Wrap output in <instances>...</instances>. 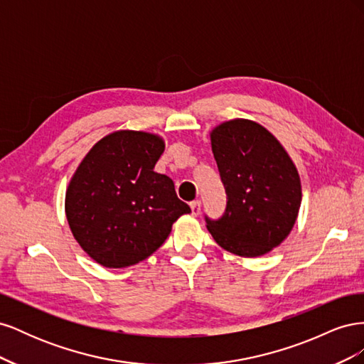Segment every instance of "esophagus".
I'll list each match as a JSON object with an SVG mask.
<instances>
[{
  "label": "esophagus",
  "mask_w": 364,
  "mask_h": 364,
  "mask_svg": "<svg viewBox=\"0 0 364 364\" xmlns=\"http://www.w3.org/2000/svg\"><path fill=\"white\" fill-rule=\"evenodd\" d=\"M190 208H191V214L193 215H199L200 214V202L199 200H194L190 203Z\"/></svg>",
  "instance_id": "34e87169"
}]
</instances>
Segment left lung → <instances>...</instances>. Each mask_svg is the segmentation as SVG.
<instances>
[{
	"instance_id": "obj_1",
	"label": "left lung",
	"mask_w": 364,
	"mask_h": 364,
	"mask_svg": "<svg viewBox=\"0 0 364 364\" xmlns=\"http://www.w3.org/2000/svg\"><path fill=\"white\" fill-rule=\"evenodd\" d=\"M209 135L228 196L225 214L206 217L209 234L238 257L269 253L289 237L299 214L302 186L296 165L281 142L252 119L225 121Z\"/></svg>"
}]
</instances>
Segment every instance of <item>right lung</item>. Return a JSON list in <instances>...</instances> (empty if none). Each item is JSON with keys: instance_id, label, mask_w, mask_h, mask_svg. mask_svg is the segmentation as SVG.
Masks as SVG:
<instances>
[{"instance_id": "1", "label": "right lung", "mask_w": 364, "mask_h": 364, "mask_svg": "<svg viewBox=\"0 0 364 364\" xmlns=\"http://www.w3.org/2000/svg\"><path fill=\"white\" fill-rule=\"evenodd\" d=\"M164 149L159 135L117 130L94 144L74 171L65 214L77 243L100 266L144 261L176 220L191 213L168 176L153 170Z\"/></svg>"}]
</instances>
